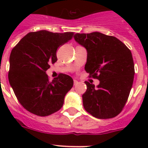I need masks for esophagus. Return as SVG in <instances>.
I'll use <instances>...</instances> for the list:
<instances>
[{"instance_id":"1","label":"esophagus","mask_w":148,"mask_h":148,"mask_svg":"<svg viewBox=\"0 0 148 148\" xmlns=\"http://www.w3.org/2000/svg\"><path fill=\"white\" fill-rule=\"evenodd\" d=\"M78 83V81H77V80H74V81H73V84H74V85H76V84Z\"/></svg>"}]
</instances>
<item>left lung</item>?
<instances>
[{
    "instance_id": "obj_1",
    "label": "left lung",
    "mask_w": 148,
    "mask_h": 148,
    "mask_svg": "<svg viewBox=\"0 0 148 148\" xmlns=\"http://www.w3.org/2000/svg\"><path fill=\"white\" fill-rule=\"evenodd\" d=\"M74 38L87 51L85 70L100 82L96 87L85 82L84 108L95 118H113L125 107L133 85L135 70L131 52L118 38L101 32L76 33Z\"/></svg>"
}]
</instances>
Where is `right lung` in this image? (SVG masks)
Wrapping results in <instances>:
<instances>
[{"instance_id":"1","label":"right lung","mask_w":148,"mask_h":148,"mask_svg":"<svg viewBox=\"0 0 148 148\" xmlns=\"http://www.w3.org/2000/svg\"><path fill=\"white\" fill-rule=\"evenodd\" d=\"M73 32L47 30L29 32L16 44L10 57L9 82L20 104L27 111L47 116L62 108L73 80L66 74L49 81L46 71L57 61L56 51L73 37Z\"/></svg>"}]
</instances>
